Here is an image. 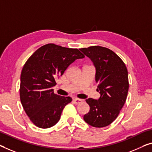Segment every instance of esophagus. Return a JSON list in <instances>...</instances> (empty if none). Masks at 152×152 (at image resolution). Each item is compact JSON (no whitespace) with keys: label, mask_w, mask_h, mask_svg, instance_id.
<instances>
[{"label":"esophagus","mask_w":152,"mask_h":152,"mask_svg":"<svg viewBox=\"0 0 152 152\" xmlns=\"http://www.w3.org/2000/svg\"><path fill=\"white\" fill-rule=\"evenodd\" d=\"M73 102L75 104H79L82 103L83 102V99H78V98H74L73 99Z\"/></svg>","instance_id":"34e87169"}]
</instances>
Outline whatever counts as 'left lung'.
Instances as JSON below:
<instances>
[{
  "label": "left lung",
  "instance_id": "obj_1",
  "mask_svg": "<svg viewBox=\"0 0 152 152\" xmlns=\"http://www.w3.org/2000/svg\"><path fill=\"white\" fill-rule=\"evenodd\" d=\"M80 50L94 63L97 91L100 94L98 100L86 99L90 110L83 118L90 126L103 128L115 121L126 102L129 89L128 70L121 58L107 48L94 46Z\"/></svg>",
  "mask_w": 152,
  "mask_h": 152
}]
</instances>
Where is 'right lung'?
Wrapping results in <instances>:
<instances>
[{"instance_id":"right-lung-1","label":"right lung","mask_w":152,"mask_h":152,"mask_svg":"<svg viewBox=\"0 0 152 152\" xmlns=\"http://www.w3.org/2000/svg\"><path fill=\"white\" fill-rule=\"evenodd\" d=\"M84 57L77 48L48 44L26 61L20 76V98L34 125L48 128L59 121L63 108L71 102L72 98L54 94L52 87L70 64Z\"/></svg>"}]
</instances>
